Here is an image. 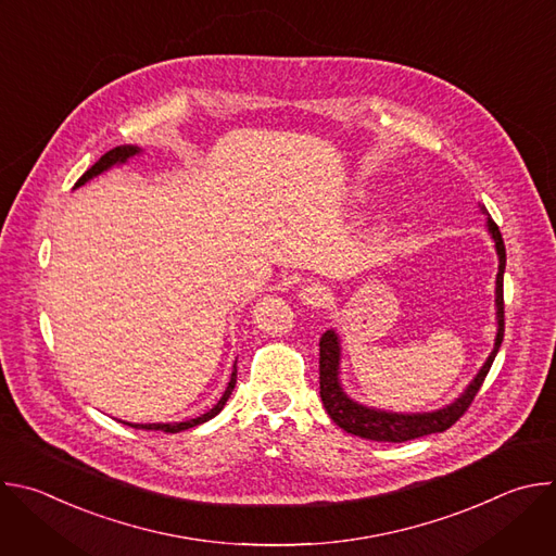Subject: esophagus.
Instances as JSON below:
<instances>
[{"label":"esophagus","mask_w":556,"mask_h":556,"mask_svg":"<svg viewBox=\"0 0 556 556\" xmlns=\"http://www.w3.org/2000/svg\"><path fill=\"white\" fill-rule=\"evenodd\" d=\"M299 299L309 307H324L330 301V288L324 283H307L301 288Z\"/></svg>","instance_id":"34e87169"}]
</instances>
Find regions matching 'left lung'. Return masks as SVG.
Here are the masks:
<instances>
[{"label":"left lung","mask_w":556,"mask_h":556,"mask_svg":"<svg viewBox=\"0 0 556 556\" xmlns=\"http://www.w3.org/2000/svg\"><path fill=\"white\" fill-rule=\"evenodd\" d=\"M480 211L489 215L486 206L480 204ZM489 232L495 242V251L500 257V273H497V286H495V305H497V337L495 348L491 356L486 358L484 367L470 380V384L464 389L459 399H455L451 405L427 412V414H393V412H380L365 405L354 403L350 395L343 391L339 380V365H341V343L334 330H328L319 341V384H321V401L328 412V416L348 433L376 440V442H407L431 433H442L448 427H453L470 407V403L478 395L500 348L504 341V268H506V247L502 240L500 226L489 217L486 219Z\"/></svg>","instance_id":"1"}]
</instances>
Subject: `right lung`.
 <instances>
[{"instance_id": "add662e5", "label": "right lung", "mask_w": 556, "mask_h": 556, "mask_svg": "<svg viewBox=\"0 0 556 556\" xmlns=\"http://www.w3.org/2000/svg\"><path fill=\"white\" fill-rule=\"evenodd\" d=\"M140 153V149L138 147H134V144H121V147H114L112 151H108L105 155H101V161L99 163H94L81 178L76 180V185H74V189L76 187H81V185H86L88 180H92V178H97L99 174H103V172H108V169H112L114 165H123V163H127L131 155H138ZM235 382H237V361H235V365H232V374H230V380H228V384H226V391L222 393V399L217 401V405L213 407V409H208L206 414H202L200 418H193V420H185V422H167V425H131V422H123V425H127V427H134V429H144V431H165V433H178V431H185V429H191V427H198V425H202V422H206V420H211V418H215L222 409H224V405H226V401L230 399V393H232V389H235Z\"/></svg>"}]
</instances>
